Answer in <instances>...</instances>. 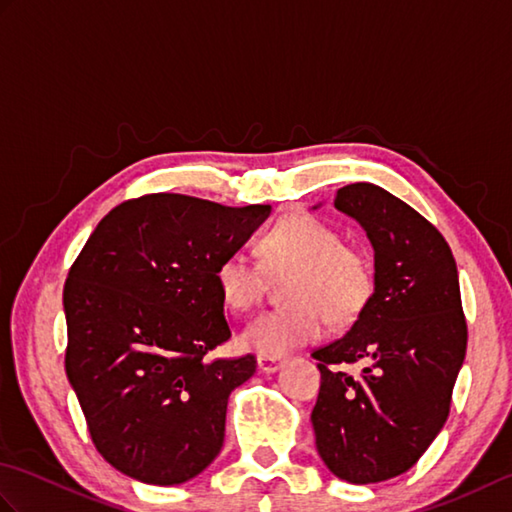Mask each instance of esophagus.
Instances as JSON below:
<instances>
[{
    "label": "esophagus",
    "mask_w": 512,
    "mask_h": 512,
    "mask_svg": "<svg viewBox=\"0 0 512 512\" xmlns=\"http://www.w3.org/2000/svg\"><path fill=\"white\" fill-rule=\"evenodd\" d=\"M284 365H286L284 358H273V356H259L257 358L259 372H264V374H273V372H277V369H281Z\"/></svg>",
    "instance_id": "34e87169"
}]
</instances>
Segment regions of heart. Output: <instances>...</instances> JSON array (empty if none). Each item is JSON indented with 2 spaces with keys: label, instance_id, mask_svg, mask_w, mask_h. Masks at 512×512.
Wrapping results in <instances>:
<instances>
[{
  "label": "heart",
  "instance_id": "heart-1",
  "mask_svg": "<svg viewBox=\"0 0 512 512\" xmlns=\"http://www.w3.org/2000/svg\"><path fill=\"white\" fill-rule=\"evenodd\" d=\"M257 259L228 253L215 266V288L233 312L257 306L266 273L288 275L281 299L288 306L257 317L242 334V345L259 356L279 358L317 341L325 321L352 325L372 303L374 264L363 248L343 242L339 228L310 213H292L259 237Z\"/></svg>",
  "mask_w": 512,
  "mask_h": 512
}]
</instances>
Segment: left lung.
<instances>
[{"label":"left lung","mask_w":512,"mask_h":512,"mask_svg":"<svg viewBox=\"0 0 512 512\" xmlns=\"http://www.w3.org/2000/svg\"><path fill=\"white\" fill-rule=\"evenodd\" d=\"M334 206L374 248L372 303L345 336L312 352L321 389L312 409L317 451L345 482L409 471L449 418L466 354L458 266L431 222L369 182L336 191ZM363 362L358 377L343 364Z\"/></svg>","instance_id":"obj_1"}]
</instances>
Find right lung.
<instances>
[{"mask_svg":"<svg viewBox=\"0 0 512 512\" xmlns=\"http://www.w3.org/2000/svg\"><path fill=\"white\" fill-rule=\"evenodd\" d=\"M268 215V204L151 193L107 213L76 257L65 374L116 471L173 486L220 453L228 396L257 361L209 358L231 339L213 273Z\"/></svg>","mask_w":512,"mask_h":512,"instance_id":"right-lung-1","label":"right lung"}]
</instances>
